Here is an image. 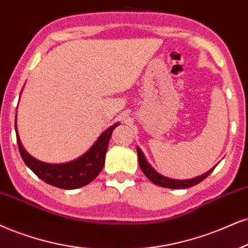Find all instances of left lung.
Instances as JSON below:
<instances>
[{"label":"left lung","instance_id":"obj_1","mask_svg":"<svg viewBox=\"0 0 248 248\" xmlns=\"http://www.w3.org/2000/svg\"><path fill=\"white\" fill-rule=\"evenodd\" d=\"M137 153H138V158H139V166H140V169L143 173H145V176L147 177V178L151 180V182L154 183V184H156L158 186H161V187H167V188H187V187H192V186L199 184V183H201L202 180L206 178V177H208L210 173L213 172V170L215 169V167L213 168V169H210L209 171H207L206 173H203V175L201 176H198L195 177V178H192V179H172V178H168L166 176H162L161 173H158L156 170L153 168L151 164L148 163L147 160H146L145 155H143V153L141 149H140L138 146H137Z\"/></svg>","mask_w":248,"mask_h":248}]
</instances>
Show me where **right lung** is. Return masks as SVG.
Wrapping results in <instances>:
<instances>
[{
	"mask_svg": "<svg viewBox=\"0 0 248 248\" xmlns=\"http://www.w3.org/2000/svg\"><path fill=\"white\" fill-rule=\"evenodd\" d=\"M117 125H119V123H115L108 127L105 132L101 133V136L94 142V145L80 157L71 162L60 164L41 162L31 156L25 151L17 132V114L16 121H15V130H16L17 143L21 158L40 179L44 180L47 184L55 186V187L75 189L90 184L103 169L110 137H111L112 131L115 130Z\"/></svg>",
	"mask_w": 248,
	"mask_h": 248,
	"instance_id": "1",
	"label": "right lung"
}]
</instances>
